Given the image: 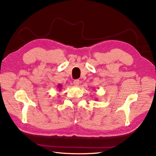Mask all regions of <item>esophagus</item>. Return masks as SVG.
<instances>
[{
	"instance_id": "34e87169",
	"label": "esophagus",
	"mask_w": 156,
	"mask_h": 156,
	"mask_svg": "<svg viewBox=\"0 0 156 156\" xmlns=\"http://www.w3.org/2000/svg\"><path fill=\"white\" fill-rule=\"evenodd\" d=\"M73 83H74V85L75 86H78L79 85V83H80V80H75Z\"/></svg>"
}]
</instances>
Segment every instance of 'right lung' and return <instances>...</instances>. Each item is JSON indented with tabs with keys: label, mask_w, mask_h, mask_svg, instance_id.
Returning a JSON list of instances; mask_svg holds the SVG:
<instances>
[{
	"label": "right lung",
	"mask_w": 156,
	"mask_h": 156,
	"mask_svg": "<svg viewBox=\"0 0 156 156\" xmlns=\"http://www.w3.org/2000/svg\"><path fill=\"white\" fill-rule=\"evenodd\" d=\"M57 86H58V90H59V91H61V87H62V85H61V84H58Z\"/></svg>",
	"instance_id": "right-lung-1"
}]
</instances>
